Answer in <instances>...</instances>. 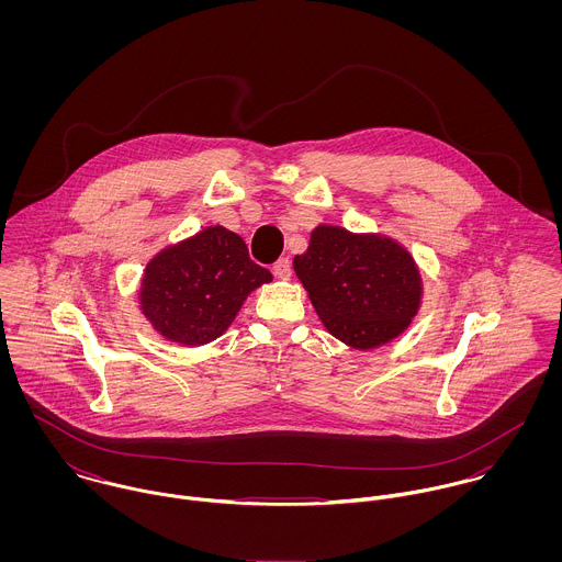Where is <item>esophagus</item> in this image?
Segmentation results:
<instances>
[{
	"label": "esophagus",
	"mask_w": 562,
	"mask_h": 562,
	"mask_svg": "<svg viewBox=\"0 0 562 562\" xmlns=\"http://www.w3.org/2000/svg\"><path fill=\"white\" fill-rule=\"evenodd\" d=\"M272 272H274V277H277V279L288 281V279L292 277V263H290V259H288V257L279 259V261L272 266Z\"/></svg>",
	"instance_id": "1"
}]
</instances>
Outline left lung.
Instances as JSON below:
<instances>
[{
    "label": "left lung",
    "mask_w": 562,
    "mask_h": 562,
    "mask_svg": "<svg viewBox=\"0 0 562 562\" xmlns=\"http://www.w3.org/2000/svg\"><path fill=\"white\" fill-rule=\"evenodd\" d=\"M294 270L326 330L357 350L396 339L422 305L413 255L381 234L318 225Z\"/></svg>",
    "instance_id": "obj_1"
}]
</instances>
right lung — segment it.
<instances>
[{"instance_id":"1","label":"right lung","mask_w":562,"mask_h":562,"mask_svg":"<svg viewBox=\"0 0 562 562\" xmlns=\"http://www.w3.org/2000/svg\"><path fill=\"white\" fill-rule=\"evenodd\" d=\"M238 234L214 225L160 250L145 268L138 301L164 339L203 346L236 321L246 296L270 283Z\"/></svg>"}]
</instances>
